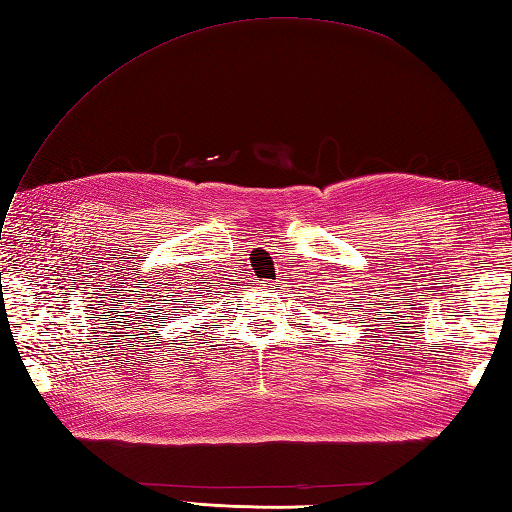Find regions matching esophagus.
I'll use <instances>...</instances> for the list:
<instances>
[{
  "instance_id": "obj_1",
  "label": "esophagus",
  "mask_w": 512,
  "mask_h": 512,
  "mask_svg": "<svg viewBox=\"0 0 512 512\" xmlns=\"http://www.w3.org/2000/svg\"><path fill=\"white\" fill-rule=\"evenodd\" d=\"M262 286H266V288H270V286H273V284H270V281H264V284Z\"/></svg>"
}]
</instances>
